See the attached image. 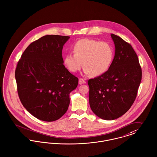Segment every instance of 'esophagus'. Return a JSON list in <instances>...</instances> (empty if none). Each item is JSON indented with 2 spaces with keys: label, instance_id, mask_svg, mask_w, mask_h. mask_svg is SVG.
Returning a JSON list of instances; mask_svg holds the SVG:
<instances>
[{
  "label": "esophagus",
  "instance_id": "obj_1",
  "mask_svg": "<svg viewBox=\"0 0 157 157\" xmlns=\"http://www.w3.org/2000/svg\"><path fill=\"white\" fill-rule=\"evenodd\" d=\"M86 83V81L82 78H79V84H83Z\"/></svg>",
  "mask_w": 157,
  "mask_h": 157
}]
</instances>
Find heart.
Returning a JSON list of instances; mask_svg holds the SVG:
<instances>
[{
	"mask_svg": "<svg viewBox=\"0 0 157 157\" xmlns=\"http://www.w3.org/2000/svg\"><path fill=\"white\" fill-rule=\"evenodd\" d=\"M73 53L64 56V63L67 69L75 73L82 66L86 75L99 76L109 69L114 56V49L106 41L84 38L72 46Z\"/></svg>",
	"mask_w": 157,
	"mask_h": 157,
	"instance_id": "1",
	"label": "heart"
}]
</instances>
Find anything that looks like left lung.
<instances>
[{
	"label": "left lung",
	"instance_id": "8db88e82",
	"mask_svg": "<svg viewBox=\"0 0 157 157\" xmlns=\"http://www.w3.org/2000/svg\"><path fill=\"white\" fill-rule=\"evenodd\" d=\"M111 36L115 45L111 64L104 73L88 81L90 108L106 121L116 119L129 109L142 76L138 56L131 45L117 35Z\"/></svg>",
	"mask_w": 157,
	"mask_h": 157
}]
</instances>
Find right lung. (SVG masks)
I'll return each mask as SVG.
<instances>
[{
    "instance_id": "1",
    "label": "right lung",
    "mask_w": 157,
    "mask_h": 157,
    "mask_svg": "<svg viewBox=\"0 0 157 157\" xmlns=\"http://www.w3.org/2000/svg\"><path fill=\"white\" fill-rule=\"evenodd\" d=\"M69 36L48 35L31 43L18 62L15 71L18 97L36 119L53 122L61 118L70 104L69 94L78 84L62 56Z\"/></svg>"
}]
</instances>
